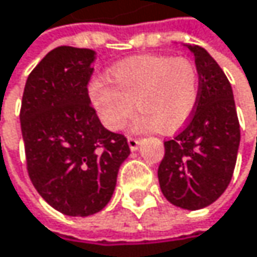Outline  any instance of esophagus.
I'll list each match as a JSON object with an SVG mask.
<instances>
[{
	"mask_svg": "<svg viewBox=\"0 0 257 257\" xmlns=\"http://www.w3.org/2000/svg\"><path fill=\"white\" fill-rule=\"evenodd\" d=\"M128 144L129 147H131V150H137L140 147V140L134 138V137H128Z\"/></svg>",
	"mask_w": 257,
	"mask_h": 257,
	"instance_id": "esophagus-1",
	"label": "esophagus"
}]
</instances>
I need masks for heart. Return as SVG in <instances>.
I'll list each match as a JSON object with an SVG mask.
<instances>
[{
  "label": "heart",
  "mask_w": 257,
  "mask_h": 257,
  "mask_svg": "<svg viewBox=\"0 0 257 257\" xmlns=\"http://www.w3.org/2000/svg\"><path fill=\"white\" fill-rule=\"evenodd\" d=\"M89 98L102 125L110 131L126 126L137 108L134 129L174 132L193 114L199 98V76L193 62L168 55H144L119 62L110 77L90 80Z\"/></svg>",
  "instance_id": "obj_1"
}]
</instances>
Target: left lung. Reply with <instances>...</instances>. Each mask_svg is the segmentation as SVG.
Returning a JSON list of instances; mask_svg holds the SVG:
<instances>
[{
	"instance_id": "1",
	"label": "left lung",
	"mask_w": 257,
	"mask_h": 257,
	"mask_svg": "<svg viewBox=\"0 0 257 257\" xmlns=\"http://www.w3.org/2000/svg\"><path fill=\"white\" fill-rule=\"evenodd\" d=\"M195 56L199 98L187 126L165 141L158 170L164 196L176 207L201 210L226 190L239 147V123L229 80L201 46L183 44Z\"/></svg>"
}]
</instances>
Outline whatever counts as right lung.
Returning a JSON list of instances; mask_svg holds the SVG:
<instances>
[{
  "instance_id": "right-lung-1",
  "label": "right lung",
  "mask_w": 257,
  "mask_h": 257,
  "mask_svg": "<svg viewBox=\"0 0 257 257\" xmlns=\"http://www.w3.org/2000/svg\"><path fill=\"white\" fill-rule=\"evenodd\" d=\"M90 49L61 46L26 80L21 126L28 173L43 199L65 216L101 211L116 189L128 140L102 126L90 107Z\"/></svg>"
}]
</instances>
